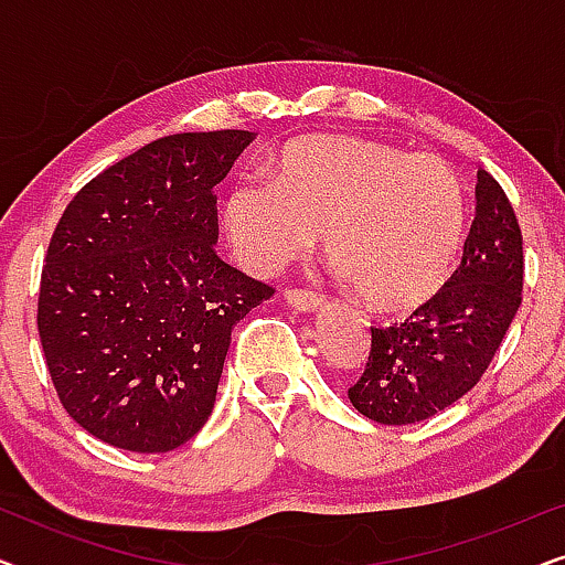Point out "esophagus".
Here are the masks:
<instances>
[{"label":"esophagus","mask_w":565,"mask_h":565,"mask_svg":"<svg viewBox=\"0 0 565 565\" xmlns=\"http://www.w3.org/2000/svg\"><path fill=\"white\" fill-rule=\"evenodd\" d=\"M285 300H288L290 308H296L300 313H313L319 311L323 300L316 296L313 290H285Z\"/></svg>","instance_id":"obj_1"}]
</instances>
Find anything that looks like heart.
<instances>
[{"mask_svg": "<svg viewBox=\"0 0 565 565\" xmlns=\"http://www.w3.org/2000/svg\"><path fill=\"white\" fill-rule=\"evenodd\" d=\"M236 259L273 275L323 234V252L377 313L429 306L450 285L468 231V192L439 157L360 136L300 138L273 180L244 177L223 203Z\"/></svg>", "mask_w": 565, "mask_h": 565, "instance_id": "1", "label": "heart"}]
</instances>
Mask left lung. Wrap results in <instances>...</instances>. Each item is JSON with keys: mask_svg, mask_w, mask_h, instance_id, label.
<instances>
[{"mask_svg": "<svg viewBox=\"0 0 565 565\" xmlns=\"http://www.w3.org/2000/svg\"><path fill=\"white\" fill-rule=\"evenodd\" d=\"M522 231L507 192L478 172L476 221L452 280L404 323L370 327L352 406L377 424H416L481 381L522 303Z\"/></svg>", "mask_w": 565, "mask_h": 565, "instance_id": "left-lung-1", "label": "left lung"}]
</instances>
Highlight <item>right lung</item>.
Masks as SVG:
<instances>
[{
	"label": "right lung",
	"mask_w": 565,
	"mask_h": 565,
	"mask_svg": "<svg viewBox=\"0 0 565 565\" xmlns=\"http://www.w3.org/2000/svg\"><path fill=\"white\" fill-rule=\"evenodd\" d=\"M249 130L146 143L84 184L45 254L38 334L68 416L130 452H169L213 412L231 329L273 288L215 254L213 188Z\"/></svg>",
	"instance_id": "1"
}]
</instances>
